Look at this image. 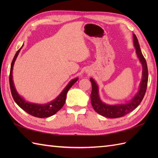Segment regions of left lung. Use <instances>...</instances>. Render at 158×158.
Segmentation results:
<instances>
[{
  "label": "left lung",
  "mask_w": 158,
  "mask_h": 158,
  "mask_svg": "<svg viewBox=\"0 0 158 158\" xmlns=\"http://www.w3.org/2000/svg\"><path fill=\"white\" fill-rule=\"evenodd\" d=\"M133 38L134 45L135 46L136 54L142 64L143 70V79L141 83H140V89L139 90V92L135 96V98H133V99L129 103L125 104V105H106V104L103 103L99 98L98 88L96 82L92 79H90L92 85L91 93L92 105L96 112L104 117H109V118H118V117L126 115L127 113L132 112L134 109H135L140 105L144 96H145L147 87V82H148V69H147L145 58H144L141 52L138 39H137L136 36L135 34L133 35Z\"/></svg>",
  "instance_id": "8db88e82"
}]
</instances>
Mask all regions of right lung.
Returning <instances> with one entry per match:
<instances>
[{
	"label": "right lung",
	"mask_w": 158,
	"mask_h": 158,
	"mask_svg": "<svg viewBox=\"0 0 158 158\" xmlns=\"http://www.w3.org/2000/svg\"><path fill=\"white\" fill-rule=\"evenodd\" d=\"M23 46V45H22ZM20 48L18 52H16L14 58L13 59V61L11 62V69H10V74H9V85H10V89H11V94L13 96V100L17 103L20 108H22L23 110H25L26 113H28L30 115L32 116H35L36 117H39V118H44V117H48L54 115L55 113L58 111L59 110L62 108L66 101V94L68 92L69 89L74 85L77 81V78L73 79L70 81L66 88L64 89L62 93L60 94V96L57 98L56 100H53L52 102H50L48 105H35V104L29 103L26 102L24 100L21 98L18 94L17 93L16 90L15 89L14 85H13V79H12V70L13 66L14 64L15 60L18 56V53L20 51Z\"/></svg>",
	"instance_id": "1"
}]
</instances>
